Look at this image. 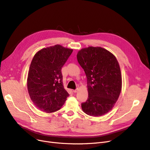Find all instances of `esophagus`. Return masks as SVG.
<instances>
[{
  "label": "esophagus",
  "mask_w": 150,
  "mask_h": 150,
  "mask_svg": "<svg viewBox=\"0 0 150 150\" xmlns=\"http://www.w3.org/2000/svg\"><path fill=\"white\" fill-rule=\"evenodd\" d=\"M78 91H79V89H78V88H77L76 89H75V90H73V92L76 93H77V92H78Z\"/></svg>",
  "instance_id": "obj_1"
}]
</instances>
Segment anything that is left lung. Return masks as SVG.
Listing matches in <instances>:
<instances>
[{
  "instance_id": "1",
  "label": "left lung",
  "mask_w": 150,
  "mask_h": 150,
  "mask_svg": "<svg viewBox=\"0 0 150 150\" xmlns=\"http://www.w3.org/2000/svg\"><path fill=\"white\" fill-rule=\"evenodd\" d=\"M87 77L88 98L81 104L83 111L91 116H101L110 111L121 91L120 67L116 57L101 47L81 49L77 54Z\"/></svg>"
}]
</instances>
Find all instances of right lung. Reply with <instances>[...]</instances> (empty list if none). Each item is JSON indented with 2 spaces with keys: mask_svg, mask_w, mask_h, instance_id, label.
<instances>
[{
  "mask_svg": "<svg viewBox=\"0 0 150 150\" xmlns=\"http://www.w3.org/2000/svg\"><path fill=\"white\" fill-rule=\"evenodd\" d=\"M72 51L57 44L40 49L32 60L27 81L28 93L34 105L43 112L60 110L69 96L63 86L61 69Z\"/></svg>",
  "mask_w": 150,
  "mask_h": 150,
  "instance_id": "right-lung-1",
  "label": "right lung"
}]
</instances>
